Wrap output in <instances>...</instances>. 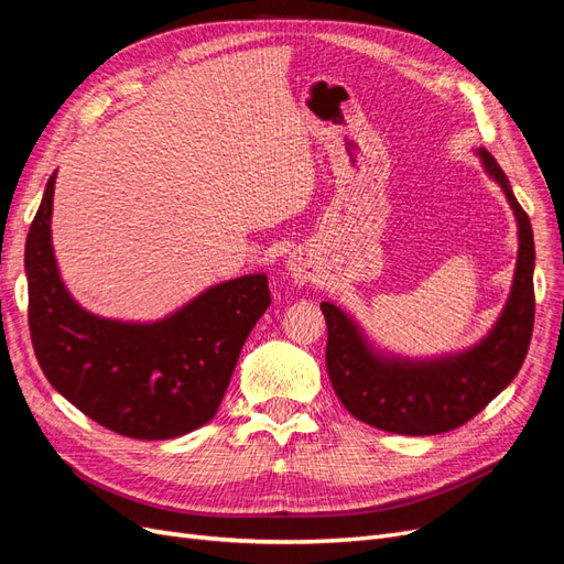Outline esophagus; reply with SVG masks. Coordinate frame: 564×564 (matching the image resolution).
<instances>
[{
    "mask_svg": "<svg viewBox=\"0 0 564 564\" xmlns=\"http://www.w3.org/2000/svg\"><path fill=\"white\" fill-rule=\"evenodd\" d=\"M286 268H289V272H292V278H294L296 284H308V282L315 280V265H313L311 253H305L301 249L289 256Z\"/></svg>",
    "mask_w": 564,
    "mask_h": 564,
    "instance_id": "obj_1",
    "label": "esophagus"
}]
</instances>
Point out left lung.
Here are the masks:
<instances>
[{
	"instance_id": "obj_1",
	"label": "left lung",
	"mask_w": 564,
	"mask_h": 564,
	"mask_svg": "<svg viewBox=\"0 0 564 564\" xmlns=\"http://www.w3.org/2000/svg\"><path fill=\"white\" fill-rule=\"evenodd\" d=\"M518 218L513 289L494 329L475 348L440 360H395L373 352L357 324L322 301L327 319V371L338 400L373 429L398 435H437L470 421L516 379L534 329V232L501 166L477 150Z\"/></svg>"
}]
</instances>
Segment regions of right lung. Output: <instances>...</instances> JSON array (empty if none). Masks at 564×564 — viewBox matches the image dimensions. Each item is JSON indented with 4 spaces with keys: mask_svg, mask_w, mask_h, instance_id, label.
<instances>
[{
    "mask_svg": "<svg viewBox=\"0 0 564 564\" xmlns=\"http://www.w3.org/2000/svg\"><path fill=\"white\" fill-rule=\"evenodd\" d=\"M48 178L25 242L28 324L48 383L119 435L169 440L214 419L249 332L270 305L268 278L216 284L152 324L104 319L67 294L51 249Z\"/></svg>",
    "mask_w": 564,
    "mask_h": 564,
    "instance_id": "1",
    "label": "right lung"
}]
</instances>
